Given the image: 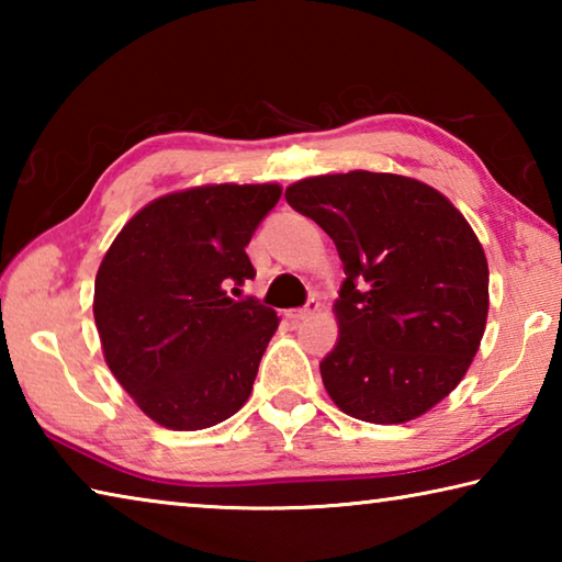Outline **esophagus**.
<instances>
[{"label": "esophagus", "instance_id": "esophagus-1", "mask_svg": "<svg viewBox=\"0 0 562 562\" xmlns=\"http://www.w3.org/2000/svg\"><path fill=\"white\" fill-rule=\"evenodd\" d=\"M317 310H319V302H317L315 297H310L307 302L302 304V307H297V310H288V317H290L292 322H302V319H307L310 315H315Z\"/></svg>", "mask_w": 562, "mask_h": 562}]
</instances>
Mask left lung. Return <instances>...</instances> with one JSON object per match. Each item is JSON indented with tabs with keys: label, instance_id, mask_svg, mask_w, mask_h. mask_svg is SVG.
<instances>
[{
	"label": "left lung",
	"instance_id": "obj_1",
	"mask_svg": "<svg viewBox=\"0 0 562 562\" xmlns=\"http://www.w3.org/2000/svg\"><path fill=\"white\" fill-rule=\"evenodd\" d=\"M337 245L339 339L319 361L341 412L404 424L449 396L479 351L488 262L465 217L431 186L392 173L317 176L284 190Z\"/></svg>",
	"mask_w": 562,
	"mask_h": 562
}]
</instances>
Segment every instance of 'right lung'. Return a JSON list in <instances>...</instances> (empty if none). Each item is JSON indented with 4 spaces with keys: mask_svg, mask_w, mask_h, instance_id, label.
I'll use <instances>...</instances> for the list:
<instances>
[{
    "mask_svg": "<svg viewBox=\"0 0 562 562\" xmlns=\"http://www.w3.org/2000/svg\"><path fill=\"white\" fill-rule=\"evenodd\" d=\"M280 186H203L158 198L123 225L103 258L93 319L106 364L166 429L231 418L252 392L278 315L231 297L255 278L245 247Z\"/></svg>",
    "mask_w": 562,
    "mask_h": 562,
    "instance_id": "right-lung-1",
    "label": "right lung"
}]
</instances>
